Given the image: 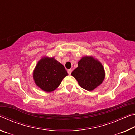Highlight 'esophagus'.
Here are the masks:
<instances>
[{
  "instance_id": "esophagus-1",
  "label": "esophagus",
  "mask_w": 135,
  "mask_h": 135,
  "mask_svg": "<svg viewBox=\"0 0 135 135\" xmlns=\"http://www.w3.org/2000/svg\"><path fill=\"white\" fill-rule=\"evenodd\" d=\"M71 72H72V70L71 69H68V74H71Z\"/></svg>"
}]
</instances>
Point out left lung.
Returning <instances> with one entry per match:
<instances>
[{
	"label": "left lung",
	"mask_w": 135,
	"mask_h": 135,
	"mask_svg": "<svg viewBox=\"0 0 135 135\" xmlns=\"http://www.w3.org/2000/svg\"><path fill=\"white\" fill-rule=\"evenodd\" d=\"M71 75L82 88L92 91L103 81L105 71L99 61L91 56H84L79 61L78 67L73 71Z\"/></svg>",
	"instance_id": "obj_1"
}]
</instances>
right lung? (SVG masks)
Instances as JSON below:
<instances>
[{
    "label": "right lung",
    "mask_w": 135,
    "mask_h": 135,
    "mask_svg": "<svg viewBox=\"0 0 135 135\" xmlns=\"http://www.w3.org/2000/svg\"><path fill=\"white\" fill-rule=\"evenodd\" d=\"M68 75L64 65L54 58H42L33 73L36 85L47 92L55 90L60 85L62 79Z\"/></svg>",
    "instance_id": "obj_1"
}]
</instances>
